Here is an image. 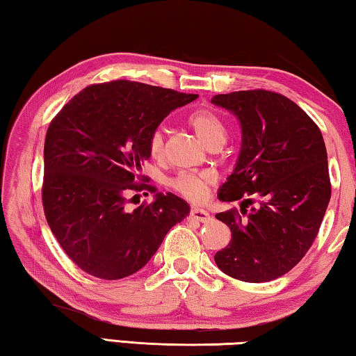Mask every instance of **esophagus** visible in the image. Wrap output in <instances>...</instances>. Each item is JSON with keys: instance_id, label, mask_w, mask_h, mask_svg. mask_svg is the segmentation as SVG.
Here are the masks:
<instances>
[{"instance_id": "1", "label": "esophagus", "mask_w": 356, "mask_h": 356, "mask_svg": "<svg viewBox=\"0 0 356 356\" xmlns=\"http://www.w3.org/2000/svg\"><path fill=\"white\" fill-rule=\"evenodd\" d=\"M188 220L206 222V221L210 220V215L206 212V210H202V209H191L190 213H188Z\"/></svg>"}]
</instances>
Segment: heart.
<instances>
[{
  "instance_id": "b5f03b06",
  "label": "heart",
  "mask_w": 356,
  "mask_h": 356,
  "mask_svg": "<svg viewBox=\"0 0 356 356\" xmlns=\"http://www.w3.org/2000/svg\"><path fill=\"white\" fill-rule=\"evenodd\" d=\"M188 125L195 130L197 138L206 144L212 146L215 143H225L226 125L221 118L210 108H197L188 116ZM165 140L160 130L150 134L147 140V150L152 159H160L163 155ZM216 184V177L212 172L206 171H182L170 180L171 188L185 197L190 202H202L207 200L210 188Z\"/></svg>"
}]
</instances>
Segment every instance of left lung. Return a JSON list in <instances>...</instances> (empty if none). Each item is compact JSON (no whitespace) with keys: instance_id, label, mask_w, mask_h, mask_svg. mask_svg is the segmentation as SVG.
<instances>
[{"instance_id":"8db88e82","label":"left lung","mask_w":356,"mask_h":356,"mask_svg":"<svg viewBox=\"0 0 356 356\" xmlns=\"http://www.w3.org/2000/svg\"><path fill=\"white\" fill-rule=\"evenodd\" d=\"M212 104L231 111L242 127L237 165L218 197L243 200L240 212L216 215L232 234L215 262L245 282L276 280L305 257L327 212L331 184L323 136L308 114L278 92L218 94Z\"/></svg>"}]
</instances>
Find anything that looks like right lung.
<instances>
[{
    "label": "right lung",
    "instance_id": "obj_1",
    "mask_svg": "<svg viewBox=\"0 0 356 356\" xmlns=\"http://www.w3.org/2000/svg\"><path fill=\"white\" fill-rule=\"evenodd\" d=\"M195 99L197 94L116 80L84 88L53 118L42 204L53 236L83 272L100 280L134 275L188 215V204L172 193H159L134 210L129 202L140 191H156L140 174L150 156V134Z\"/></svg>",
    "mask_w": 356,
    "mask_h": 356
}]
</instances>
